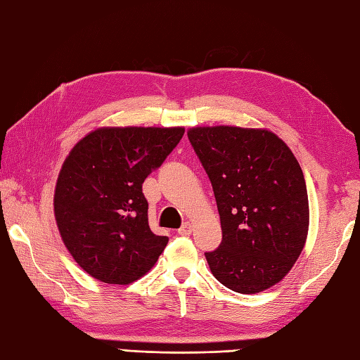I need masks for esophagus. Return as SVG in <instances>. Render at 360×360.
<instances>
[{
    "mask_svg": "<svg viewBox=\"0 0 360 360\" xmlns=\"http://www.w3.org/2000/svg\"><path fill=\"white\" fill-rule=\"evenodd\" d=\"M191 230H193L191 224L185 222V224H183V226L177 230V233H179V235H189V233H191Z\"/></svg>",
    "mask_w": 360,
    "mask_h": 360,
    "instance_id": "esophagus-1",
    "label": "esophagus"
}]
</instances>
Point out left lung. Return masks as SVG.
Returning <instances> with one entry per match:
<instances>
[{"label":"left lung","mask_w":360,"mask_h":360,"mask_svg":"<svg viewBox=\"0 0 360 360\" xmlns=\"http://www.w3.org/2000/svg\"><path fill=\"white\" fill-rule=\"evenodd\" d=\"M188 138L212 181L221 218V246L205 254L213 276L243 295L276 285L309 233L300 162L266 128L194 127Z\"/></svg>","instance_id":"1"}]
</instances>
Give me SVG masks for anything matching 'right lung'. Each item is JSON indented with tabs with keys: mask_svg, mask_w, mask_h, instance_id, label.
<instances>
[{
	"mask_svg": "<svg viewBox=\"0 0 360 360\" xmlns=\"http://www.w3.org/2000/svg\"><path fill=\"white\" fill-rule=\"evenodd\" d=\"M183 127H101L67 155L54 188V219L73 260L94 279L128 285L169 241L148 226L142 183L179 144Z\"/></svg>",
	"mask_w": 360,
	"mask_h": 360,
	"instance_id": "right-lung-1",
	"label": "right lung"
}]
</instances>
